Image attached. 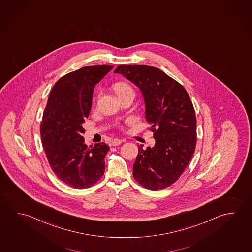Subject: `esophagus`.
<instances>
[{
  "instance_id": "obj_1",
  "label": "esophagus",
  "mask_w": 252,
  "mask_h": 252,
  "mask_svg": "<svg viewBox=\"0 0 252 252\" xmlns=\"http://www.w3.org/2000/svg\"><path fill=\"white\" fill-rule=\"evenodd\" d=\"M123 142H124V139H119V138H115L112 141V145L114 146H117V145H121Z\"/></svg>"
}]
</instances>
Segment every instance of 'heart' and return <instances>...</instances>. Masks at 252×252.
Masks as SVG:
<instances>
[{
	"mask_svg": "<svg viewBox=\"0 0 252 252\" xmlns=\"http://www.w3.org/2000/svg\"><path fill=\"white\" fill-rule=\"evenodd\" d=\"M113 88L115 90V94H117L118 97L124 95V94H128V93L135 94L132 87L129 86L128 84H127V83H125V82H117V83H115V85L113 86Z\"/></svg>",
	"mask_w": 252,
	"mask_h": 252,
	"instance_id": "1",
	"label": "heart"
}]
</instances>
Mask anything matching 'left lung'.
<instances>
[{"label": "left lung", "instance_id": "obj_1", "mask_svg": "<svg viewBox=\"0 0 252 252\" xmlns=\"http://www.w3.org/2000/svg\"><path fill=\"white\" fill-rule=\"evenodd\" d=\"M115 73L140 89L155 139L152 148L138 147L133 176L147 189H164L179 179L195 152L196 119L190 98L184 86L155 67L120 65Z\"/></svg>", "mask_w": 252, "mask_h": 252}]
</instances>
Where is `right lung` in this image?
Returning <instances> with one entry per match:
<instances>
[{
  "label": "right lung",
  "mask_w": 252,
  "mask_h": 252,
  "mask_svg": "<svg viewBox=\"0 0 252 252\" xmlns=\"http://www.w3.org/2000/svg\"><path fill=\"white\" fill-rule=\"evenodd\" d=\"M113 68L86 66L61 77L53 86L40 124L43 148L53 172L77 189L92 187L105 172V143L86 145L82 124L88 118L95 86Z\"/></svg>",
  "instance_id": "add662e5"
}]
</instances>
